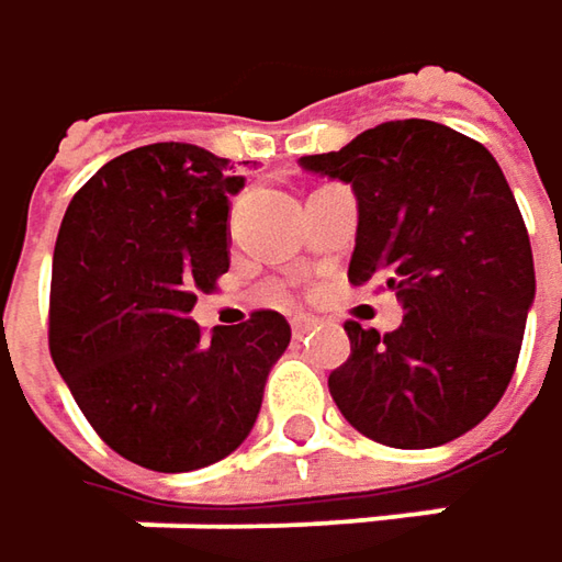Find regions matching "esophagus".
Wrapping results in <instances>:
<instances>
[{
	"label": "esophagus",
	"instance_id": "obj_1",
	"mask_svg": "<svg viewBox=\"0 0 562 562\" xmlns=\"http://www.w3.org/2000/svg\"><path fill=\"white\" fill-rule=\"evenodd\" d=\"M289 325H292V334H295V337H302V334H308L312 328H315V318H308V315H295Z\"/></svg>",
	"mask_w": 562,
	"mask_h": 562
}]
</instances>
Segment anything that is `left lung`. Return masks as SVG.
Wrapping results in <instances>:
<instances>
[{
	"instance_id": "left-lung-1",
	"label": "left lung",
	"mask_w": 562,
	"mask_h": 562,
	"mask_svg": "<svg viewBox=\"0 0 562 562\" xmlns=\"http://www.w3.org/2000/svg\"><path fill=\"white\" fill-rule=\"evenodd\" d=\"M302 167L353 186L347 280H383L405 308L389 334L344 325L350 357L328 376L340 415L402 450L476 428L512 383L535 302L531 240L495 157L460 131L405 119Z\"/></svg>"
}]
</instances>
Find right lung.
Returning a JSON list of instances; mask_svg holds the SVG:
<instances>
[{
	"label": "right lung",
	"instance_id": "right-lung-1",
	"mask_svg": "<svg viewBox=\"0 0 562 562\" xmlns=\"http://www.w3.org/2000/svg\"><path fill=\"white\" fill-rule=\"evenodd\" d=\"M240 186L225 157L147 144L105 164L60 222L54 367L92 431L157 473H189L240 447L292 337L270 308L212 337L189 318L195 292L228 273V195Z\"/></svg>",
	"mask_w": 562,
	"mask_h": 562
}]
</instances>
